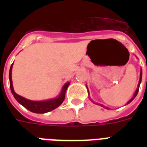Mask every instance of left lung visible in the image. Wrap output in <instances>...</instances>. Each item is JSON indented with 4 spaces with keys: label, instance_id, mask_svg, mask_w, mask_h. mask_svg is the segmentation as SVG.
<instances>
[{
    "label": "left lung",
    "instance_id": "1",
    "mask_svg": "<svg viewBox=\"0 0 147 147\" xmlns=\"http://www.w3.org/2000/svg\"><path fill=\"white\" fill-rule=\"evenodd\" d=\"M141 80H142V69H141V70H140V81H139V84H138V85H137V90H136V92H135V93H134V96H133V98H131V99H130V100H128V102L127 103V105H128V104H130V103L131 102V101H132V100H134V99L135 97L137 96V93H138V92H139V88H140V83H141ZM87 88H88V87H87ZM88 93H89V92H88ZM96 105H98V103H97ZM101 105V106H102V107H104V106H103L102 105ZM106 108H107V109H108V108H107V107H106Z\"/></svg>",
    "mask_w": 147,
    "mask_h": 147
}]
</instances>
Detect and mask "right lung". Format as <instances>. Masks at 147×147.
Returning <instances> with one entry per match:
<instances>
[{
    "instance_id": "1",
    "label": "right lung",
    "mask_w": 147,
    "mask_h": 147,
    "mask_svg": "<svg viewBox=\"0 0 147 147\" xmlns=\"http://www.w3.org/2000/svg\"><path fill=\"white\" fill-rule=\"evenodd\" d=\"M13 64L11 65L10 69V72H9V79H10V88L11 90L12 94H13V97L18 102L24 106L25 108H26L29 111L33 113H36V114H44L49 112L55 109L59 105H62L63 100L65 97V92H66L67 88L69 87L70 82L65 83L62 88V92L59 94V95L56 97L55 98L53 99H49L47 100H42V101H36V100H30L24 98V97L20 96L19 94H17L13 90L12 85V67Z\"/></svg>"
}]
</instances>
